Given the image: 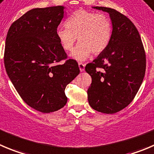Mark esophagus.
I'll list each match as a JSON object with an SVG mask.
<instances>
[{"mask_svg":"<svg viewBox=\"0 0 154 154\" xmlns=\"http://www.w3.org/2000/svg\"><path fill=\"white\" fill-rule=\"evenodd\" d=\"M78 66H79V68H80V71H81V72L82 71H84V69H85V64H82V63H79Z\"/></svg>","mask_w":154,"mask_h":154,"instance_id":"1","label":"esophagus"}]
</instances>
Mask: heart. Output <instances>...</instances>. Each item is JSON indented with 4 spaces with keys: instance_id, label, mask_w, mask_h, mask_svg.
<instances>
[{
    "instance_id": "1",
    "label": "heart",
    "mask_w": 154,
    "mask_h": 154,
    "mask_svg": "<svg viewBox=\"0 0 154 154\" xmlns=\"http://www.w3.org/2000/svg\"><path fill=\"white\" fill-rule=\"evenodd\" d=\"M65 26L67 28L56 30V37L66 51L72 49L78 39L80 42L70 54L78 61H85L91 52L100 54L111 40L112 27L109 18L105 14L78 10L66 20Z\"/></svg>"
}]
</instances>
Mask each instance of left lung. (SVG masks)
<instances>
[{
  "label": "left lung",
  "mask_w": 154,
  "mask_h": 154,
  "mask_svg": "<svg viewBox=\"0 0 154 154\" xmlns=\"http://www.w3.org/2000/svg\"><path fill=\"white\" fill-rule=\"evenodd\" d=\"M93 8L109 14L112 32L107 48L85 67L92 77L88 102L96 111L113 114L137 94L144 77L146 56L140 34L128 17L112 8Z\"/></svg>",
  "instance_id": "left-lung-1"
}]
</instances>
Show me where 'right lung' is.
<instances>
[{"label": "right lung", "instance_id": "add662e5", "mask_svg": "<svg viewBox=\"0 0 154 154\" xmlns=\"http://www.w3.org/2000/svg\"><path fill=\"white\" fill-rule=\"evenodd\" d=\"M64 7L33 8L13 23L6 38V71L23 101L43 113L66 105L64 90L80 73L78 64L67 60L56 37Z\"/></svg>", "mask_w": 154, "mask_h": 154}]
</instances>
